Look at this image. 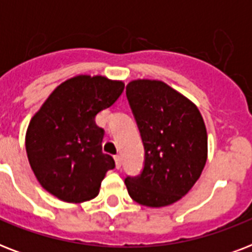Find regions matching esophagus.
I'll list each match as a JSON object with an SVG mask.
<instances>
[{
	"label": "esophagus",
	"instance_id": "esophagus-1",
	"mask_svg": "<svg viewBox=\"0 0 252 252\" xmlns=\"http://www.w3.org/2000/svg\"><path fill=\"white\" fill-rule=\"evenodd\" d=\"M114 159H115V165H116V168L122 167V157H120V156H115Z\"/></svg>",
	"mask_w": 252,
	"mask_h": 252
}]
</instances>
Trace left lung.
<instances>
[{
    "mask_svg": "<svg viewBox=\"0 0 252 252\" xmlns=\"http://www.w3.org/2000/svg\"><path fill=\"white\" fill-rule=\"evenodd\" d=\"M145 148L141 175L126 178L136 203L162 208L189 192L207 163L208 134L192 100L158 80H133L126 87Z\"/></svg>",
    "mask_w": 252,
    "mask_h": 252,
    "instance_id": "obj_1",
    "label": "left lung"
}]
</instances>
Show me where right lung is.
I'll list each match as a JSON object with an SVG mask.
<instances>
[{"mask_svg": "<svg viewBox=\"0 0 252 252\" xmlns=\"http://www.w3.org/2000/svg\"><path fill=\"white\" fill-rule=\"evenodd\" d=\"M124 82L80 74L64 81L35 112L26 130V152L45 191L65 203L94 199L114 158L102 152L95 116L116 102Z\"/></svg>", "mask_w": 252, "mask_h": 252, "instance_id": "obj_1", "label": "right lung"}]
</instances>
